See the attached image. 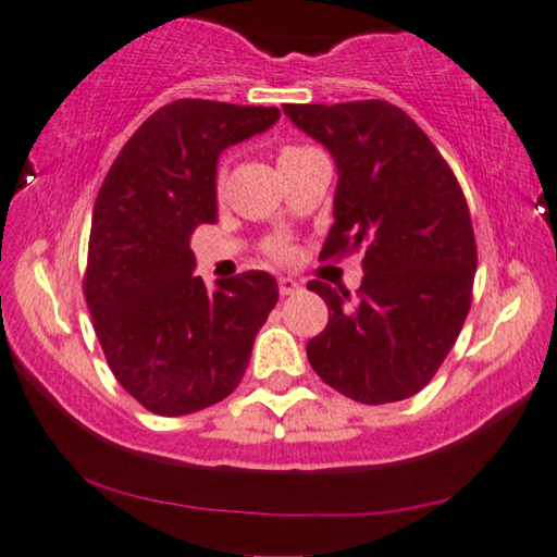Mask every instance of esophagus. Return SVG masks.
Returning a JSON list of instances; mask_svg holds the SVG:
<instances>
[{"instance_id": "obj_1", "label": "esophagus", "mask_w": 557, "mask_h": 557, "mask_svg": "<svg viewBox=\"0 0 557 557\" xmlns=\"http://www.w3.org/2000/svg\"><path fill=\"white\" fill-rule=\"evenodd\" d=\"M278 292H281V296H294V294L301 292V284L292 276H281L278 278Z\"/></svg>"}]
</instances>
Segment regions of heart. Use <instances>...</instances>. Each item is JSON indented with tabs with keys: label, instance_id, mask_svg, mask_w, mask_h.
I'll list each match as a JSON object with an SVG mask.
<instances>
[{
	"label": "heart",
	"instance_id": "obj_1",
	"mask_svg": "<svg viewBox=\"0 0 557 557\" xmlns=\"http://www.w3.org/2000/svg\"><path fill=\"white\" fill-rule=\"evenodd\" d=\"M294 151H299V149H296V147H292V149H284V151H281V157L294 154ZM273 250H276V256H286V248H284V246H276Z\"/></svg>",
	"mask_w": 557,
	"mask_h": 557
}]
</instances>
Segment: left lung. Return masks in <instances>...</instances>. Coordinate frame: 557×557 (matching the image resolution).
Instances as JSON below:
<instances>
[{"instance_id":"obj_1","label":"left lung","mask_w":557,"mask_h":557,"mask_svg":"<svg viewBox=\"0 0 557 557\" xmlns=\"http://www.w3.org/2000/svg\"><path fill=\"white\" fill-rule=\"evenodd\" d=\"M284 113L337 164L334 223L319 258L362 250L357 299L322 281L330 307L307 357L357 403L416 395L451 352L471 307L476 243L467 200L413 119L387 101L286 103Z\"/></svg>"}]
</instances>
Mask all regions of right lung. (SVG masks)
I'll list each match as a JSON object with an SVG mask.
<instances>
[{
    "instance_id": "1",
    "label": "right lung",
    "mask_w": 557,
    "mask_h": 557,
    "mask_svg": "<svg viewBox=\"0 0 557 557\" xmlns=\"http://www.w3.org/2000/svg\"><path fill=\"white\" fill-rule=\"evenodd\" d=\"M278 109L180 98L136 128L94 205L83 292L121 387L159 416L227 398L278 301L271 273L205 286L189 248L218 220V159L263 134Z\"/></svg>"
}]
</instances>
